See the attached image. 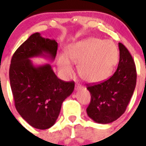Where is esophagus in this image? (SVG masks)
<instances>
[{
    "label": "esophagus",
    "instance_id": "obj_1",
    "mask_svg": "<svg viewBox=\"0 0 146 146\" xmlns=\"http://www.w3.org/2000/svg\"><path fill=\"white\" fill-rule=\"evenodd\" d=\"M82 86L80 84H76V90H78V89H82Z\"/></svg>",
    "mask_w": 146,
    "mask_h": 146
}]
</instances>
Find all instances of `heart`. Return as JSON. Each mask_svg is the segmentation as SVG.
Here are the masks:
<instances>
[{"instance_id": "b5f03b06", "label": "heart", "mask_w": 146, "mask_h": 146, "mask_svg": "<svg viewBox=\"0 0 146 146\" xmlns=\"http://www.w3.org/2000/svg\"><path fill=\"white\" fill-rule=\"evenodd\" d=\"M66 57L60 55L57 66L65 78L73 73L71 64L77 66L79 76L89 83H98L110 78L118 61V50L110 40L91 37L68 46Z\"/></svg>"}]
</instances>
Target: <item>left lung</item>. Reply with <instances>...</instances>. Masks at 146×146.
<instances>
[{"label":"left lung","instance_id":"left-lung-1","mask_svg":"<svg viewBox=\"0 0 146 146\" xmlns=\"http://www.w3.org/2000/svg\"><path fill=\"white\" fill-rule=\"evenodd\" d=\"M118 48L120 59L114 74L103 82L87 87L91 98L86 113L100 124L113 122L124 113L136 86L137 71L132 57L121 43Z\"/></svg>","mask_w":146,"mask_h":146}]
</instances>
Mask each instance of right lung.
<instances>
[{
  "label": "right lung",
  "instance_id": "add662e5",
  "mask_svg": "<svg viewBox=\"0 0 146 146\" xmlns=\"http://www.w3.org/2000/svg\"><path fill=\"white\" fill-rule=\"evenodd\" d=\"M57 50L55 39L36 33L19 46L11 60L9 81L16 109L36 129H48L55 124L62 102L74 90V82L59 79L49 64L35 65L30 60L40 57L52 62Z\"/></svg>",
  "mask_w": 146,
  "mask_h": 146
}]
</instances>
